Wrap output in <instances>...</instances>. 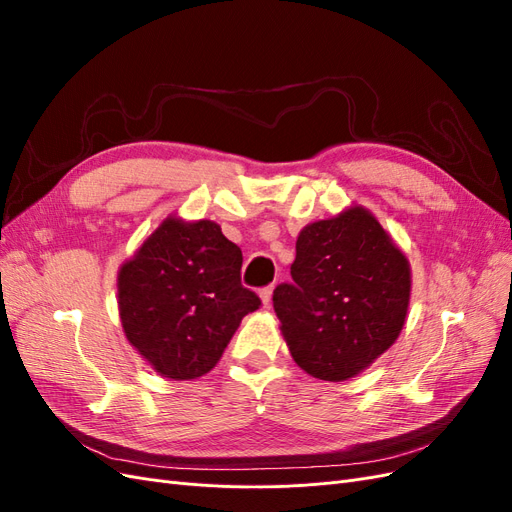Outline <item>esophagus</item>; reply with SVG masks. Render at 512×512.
<instances>
[{
  "label": "esophagus",
  "instance_id": "1",
  "mask_svg": "<svg viewBox=\"0 0 512 512\" xmlns=\"http://www.w3.org/2000/svg\"><path fill=\"white\" fill-rule=\"evenodd\" d=\"M271 297H273V286H265L260 290V299H262V303H265L267 307L271 305Z\"/></svg>",
  "mask_w": 512,
  "mask_h": 512
}]
</instances>
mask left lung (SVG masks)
Returning <instances> with one entry per match:
<instances>
[{"label": "left lung", "instance_id": "left-lung-1", "mask_svg": "<svg viewBox=\"0 0 512 512\" xmlns=\"http://www.w3.org/2000/svg\"><path fill=\"white\" fill-rule=\"evenodd\" d=\"M290 275L273 290V307L294 363L309 376L348 380L404 329L410 265L363 207L305 226Z\"/></svg>", "mask_w": 512, "mask_h": 512}]
</instances>
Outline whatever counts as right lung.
Wrapping results in <instances>:
<instances>
[{"mask_svg": "<svg viewBox=\"0 0 512 512\" xmlns=\"http://www.w3.org/2000/svg\"><path fill=\"white\" fill-rule=\"evenodd\" d=\"M243 254L209 222L168 218L117 277L128 342L173 380L205 376L224 354L243 316L260 307L241 284Z\"/></svg>", "mask_w": 512, "mask_h": 512, "instance_id": "obj_1", "label": "right lung"}]
</instances>
